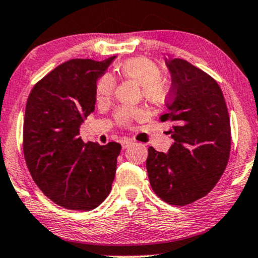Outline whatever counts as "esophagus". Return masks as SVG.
<instances>
[{"mask_svg":"<svg viewBox=\"0 0 258 258\" xmlns=\"http://www.w3.org/2000/svg\"><path fill=\"white\" fill-rule=\"evenodd\" d=\"M136 142H133L132 139H123L122 142H121V146H122V149L125 150V149H127V147H130L131 145H133V144H135Z\"/></svg>","mask_w":258,"mask_h":258,"instance_id":"obj_1","label":"esophagus"}]
</instances>
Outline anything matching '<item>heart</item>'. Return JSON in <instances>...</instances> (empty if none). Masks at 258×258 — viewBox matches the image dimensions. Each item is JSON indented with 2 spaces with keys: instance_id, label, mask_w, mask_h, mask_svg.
I'll list each match as a JSON object with an SVG mask.
<instances>
[{
  "instance_id": "b5f03b06",
  "label": "heart",
  "mask_w": 258,
  "mask_h": 258,
  "mask_svg": "<svg viewBox=\"0 0 258 258\" xmlns=\"http://www.w3.org/2000/svg\"><path fill=\"white\" fill-rule=\"evenodd\" d=\"M119 73L121 77L140 86L144 97L152 104H159L165 99L166 87L163 81V73L152 61L144 57L127 60L119 67ZM113 91H114V81L111 75H102L97 84L98 102L107 101L112 97ZM138 114V109L121 107L116 111L115 118L121 125H128L130 121Z\"/></svg>"
}]
</instances>
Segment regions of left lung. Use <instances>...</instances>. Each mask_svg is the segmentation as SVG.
<instances>
[{"label": "left lung", "instance_id": "1", "mask_svg": "<svg viewBox=\"0 0 258 258\" xmlns=\"http://www.w3.org/2000/svg\"><path fill=\"white\" fill-rule=\"evenodd\" d=\"M172 79L166 113L174 143L166 153L149 147L146 169L158 197L172 205L204 197L224 172L231 147L228 108L210 75L181 59L165 60Z\"/></svg>", "mask_w": 258, "mask_h": 258}]
</instances>
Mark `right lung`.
<instances>
[{
    "label": "right lung",
    "instance_id": "right-lung-1",
    "mask_svg": "<svg viewBox=\"0 0 258 258\" xmlns=\"http://www.w3.org/2000/svg\"><path fill=\"white\" fill-rule=\"evenodd\" d=\"M115 56L61 63L30 92L23 122V152L34 181L55 204L89 211L109 195L118 143H84L80 127L94 112L97 81Z\"/></svg>",
    "mask_w": 258,
    "mask_h": 258
}]
</instances>
